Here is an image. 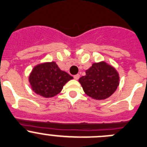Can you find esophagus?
<instances>
[{
  "mask_svg": "<svg viewBox=\"0 0 147 147\" xmlns=\"http://www.w3.org/2000/svg\"><path fill=\"white\" fill-rule=\"evenodd\" d=\"M79 78H80V75H79V74H77V75H74V79H75V80H78Z\"/></svg>",
  "mask_w": 147,
  "mask_h": 147,
  "instance_id": "esophagus-1",
  "label": "esophagus"
}]
</instances>
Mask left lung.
<instances>
[{
	"mask_svg": "<svg viewBox=\"0 0 147 147\" xmlns=\"http://www.w3.org/2000/svg\"><path fill=\"white\" fill-rule=\"evenodd\" d=\"M84 92L94 99L110 96L119 85V75L115 68L105 62L94 63L79 79Z\"/></svg>",
	"mask_w": 147,
	"mask_h": 147,
	"instance_id": "left-lung-1",
	"label": "left lung"
}]
</instances>
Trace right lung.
<instances>
[{
	"mask_svg": "<svg viewBox=\"0 0 147 147\" xmlns=\"http://www.w3.org/2000/svg\"><path fill=\"white\" fill-rule=\"evenodd\" d=\"M72 78L61 70L55 62H47L34 67L29 81L35 93L45 98H50L59 94L63 86Z\"/></svg>",
	"mask_w": 147,
	"mask_h": 147,
	"instance_id": "obj_1",
	"label": "right lung"
}]
</instances>
